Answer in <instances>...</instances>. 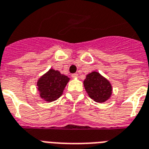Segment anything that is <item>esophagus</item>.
Returning a JSON list of instances; mask_svg holds the SVG:
<instances>
[{"label":"esophagus","instance_id":"obj_1","mask_svg":"<svg viewBox=\"0 0 149 149\" xmlns=\"http://www.w3.org/2000/svg\"><path fill=\"white\" fill-rule=\"evenodd\" d=\"M72 78H77L78 77V74H77V73H73V74H72Z\"/></svg>","mask_w":149,"mask_h":149}]
</instances>
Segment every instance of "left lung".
Masks as SVG:
<instances>
[{
    "label": "left lung",
    "mask_w": 149,
    "mask_h": 149,
    "mask_svg": "<svg viewBox=\"0 0 149 149\" xmlns=\"http://www.w3.org/2000/svg\"><path fill=\"white\" fill-rule=\"evenodd\" d=\"M84 86L89 97L97 102H106L112 94L111 83L98 72H91L87 75Z\"/></svg>",
    "instance_id": "1"
}]
</instances>
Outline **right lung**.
I'll return each instance as SVG.
<instances>
[{"instance_id": "1", "label": "right lung", "mask_w": 149, "mask_h": 149, "mask_svg": "<svg viewBox=\"0 0 149 149\" xmlns=\"http://www.w3.org/2000/svg\"><path fill=\"white\" fill-rule=\"evenodd\" d=\"M69 81V78L67 76L61 74L58 70L50 69L38 79L37 89L42 100L53 102L62 95Z\"/></svg>"}]
</instances>
